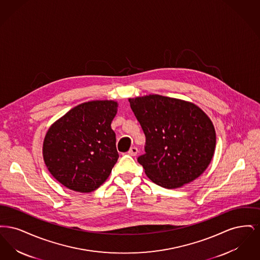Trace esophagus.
<instances>
[{
  "instance_id": "esophagus-1",
  "label": "esophagus",
  "mask_w": 260,
  "mask_h": 260,
  "mask_svg": "<svg viewBox=\"0 0 260 260\" xmlns=\"http://www.w3.org/2000/svg\"><path fill=\"white\" fill-rule=\"evenodd\" d=\"M137 153H138V149L136 147H132L128 150V155H131V156H136Z\"/></svg>"
}]
</instances>
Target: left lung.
<instances>
[{
    "mask_svg": "<svg viewBox=\"0 0 260 260\" xmlns=\"http://www.w3.org/2000/svg\"><path fill=\"white\" fill-rule=\"evenodd\" d=\"M128 101L146 137L145 154L137 161L154 183L178 188L207 170L216 137L205 112L194 103L159 94Z\"/></svg>",
    "mask_w": 260,
    "mask_h": 260,
    "instance_id": "left-lung-1",
    "label": "left lung"
}]
</instances>
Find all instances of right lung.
<instances>
[{"instance_id":"add662e5","label":"right lung","mask_w":260,"mask_h":260,"mask_svg":"<svg viewBox=\"0 0 260 260\" xmlns=\"http://www.w3.org/2000/svg\"><path fill=\"white\" fill-rule=\"evenodd\" d=\"M118 103H82L50 125L43 144L44 161L51 175L70 190L88 193L108 178L118 161L111 123Z\"/></svg>"}]
</instances>
